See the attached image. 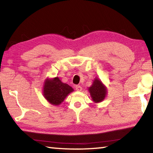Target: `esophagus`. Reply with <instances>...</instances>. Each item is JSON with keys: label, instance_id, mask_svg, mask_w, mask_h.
I'll return each mask as SVG.
<instances>
[{"label": "esophagus", "instance_id": "1", "mask_svg": "<svg viewBox=\"0 0 153 153\" xmlns=\"http://www.w3.org/2000/svg\"><path fill=\"white\" fill-rule=\"evenodd\" d=\"M76 90H77V91H81V90H82V88L80 86H79V85H77V86H76Z\"/></svg>", "mask_w": 153, "mask_h": 153}]
</instances>
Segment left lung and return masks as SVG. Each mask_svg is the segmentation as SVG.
Segmentation results:
<instances>
[{"label":"left lung","mask_w":153,"mask_h":153,"mask_svg":"<svg viewBox=\"0 0 153 153\" xmlns=\"http://www.w3.org/2000/svg\"><path fill=\"white\" fill-rule=\"evenodd\" d=\"M107 88L102 82L98 78H95L93 84L88 88V91L93 101L94 102H102L107 95Z\"/></svg>","instance_id":"1"}]
</instances>
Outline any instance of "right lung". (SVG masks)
I'll return each instance as SVG.
<instances>
[{
  "label": "right lung",
  "instance_id": "1",
  "mask_svg": "<svg viewBox=\"0 0 153 153\" xmlns=\"http://www.w3.org/2000/svg\"><path fill=\"white\" fill-rule=\"evenodd\" d=\"M74 91L68 84L62 82L58 77L46 79L43 86V95L48 102L59 105L64 101L67 95Z\"/></svg>",
  "mask_w": 153,
  "mask_h": 153
}]
</instances>
